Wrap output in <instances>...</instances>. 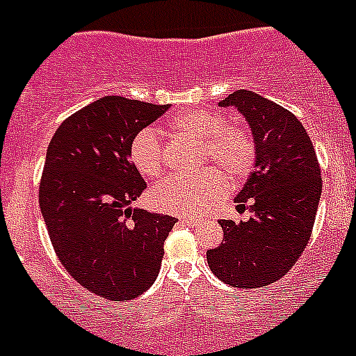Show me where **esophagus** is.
I'll return each instance as SVG.
<instances>
[{
	"instance_id": "34e87169",
	"label": "esophagus",
	"mask_w": 356,
	"mask_h": 356,
	"mask_svg": "<svg viewBox=\"0 0 356 356\" xmlns=\"http://www.w3.org/2000/svg\"><path fill=\"white\" fill-rule=\"evenodd\" d=\"M181 225H187V226H197V219H187V217H185V219H181Z\"/></svg>"
}]
</instances>
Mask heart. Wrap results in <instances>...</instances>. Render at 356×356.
Returning <instances> with one entry per match:
<instances>
[{
	"label": "heart",
	"instance_id": "obj_1",
	"mask_svg": "<svg viewBox=\"0 0 356 356\" xmlns=\"http://www.w3.org/2000/svg\"><path fill=\"white\" fill-rule=\"evenodd\" d=\"M168 127L175 134L200 140L201 160H213L234 180L246 176L253 165L257 147L250 131L238 124H228L216 112L201 108L180 112L169 118ZM130 160L146 178L162 172L165 147L153 128L135 134L130 143ZM222 172L209 168L193 175L165 176L149 191L151 207L176 216H200L229 191L228 177Z\"/></svg>",
	"mask_w": 356,
	"mask_h": 356
}]
</instances>
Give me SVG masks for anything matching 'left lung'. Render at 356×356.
<instances>
[{"mask_svg": "<svg viewBox=\"0 0 356 356\" xmlns=\"http://www.w3.org/2000/svg\"><path fill=\"white\" fill-rule=\"evenodd\" d=\"M219 106H235L253 131L254 169L235 201L248 221H219L225 237L207 251L217 278L238 289L273 284L300 259L312 235L323 180L314 144L300 119L251 90H235Z\"/></svg>", "mask_w": 356, "mask_h": 356, "instance_id": "8db88e82", "label": "left lung"}]
</instances>
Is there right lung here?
Returning <instances> with one entry per match:
<instances>
[{
    "instance_id": "obj_1",
    "label": "right lung",
    "mask_w": 356,
    "mask_h": 356,
    "mask_svg": "<svg viewBox=\"0 0 356 356\" xmlns=\"http://www.w3.org/2000/svg\"><path fill=\"white\" fill-rule=\"evenodd\" d=\"M169 105L105 96L53 135L39 203L55 253L81 287L110 301L134 300L155 282L176 217L131 209L146 181L130 143Z\"/></svg>"
}]
</instances>
